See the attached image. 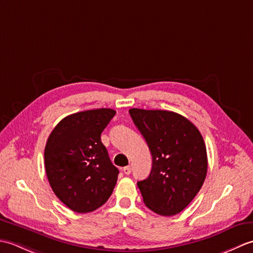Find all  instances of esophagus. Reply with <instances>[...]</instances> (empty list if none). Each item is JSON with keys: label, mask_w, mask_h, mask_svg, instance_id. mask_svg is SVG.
<instances>
[{"label": "esophagus", "mask_w": 253, "mask_h": 253, "mask_svg": "<svg viewBox=\"0 0 253 253\" xmlns=\"http://www.w3.org/2000/svg\"><path fill=\"white\" fill-rule=\"evenodd\" d=\"M123 171H124V174L129 175L131 173V166L130 165L125 166V168H124V169H123Z\"/></svg>", "instance_id": "obj_1"}]
</instances>
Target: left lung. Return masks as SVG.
<instances>
[{
    "label": "left lung",
    "instance_id": "obj_1",
    "mask_svg": "<svg viewBox=\"0 0 253 253\" xmlns=\"http://www.w3.org/2000/svg\"><path fill=\"white\" fill-rule=\"evenodd\" d=\"M129 114L152 154V169L138 181L143 202L163 216L181 212L206 179L207 149L200 131L175 112L131 109Z\"/></svg>",
    "mask_w": 253,
    "mask_h": 253
}]
</instances>
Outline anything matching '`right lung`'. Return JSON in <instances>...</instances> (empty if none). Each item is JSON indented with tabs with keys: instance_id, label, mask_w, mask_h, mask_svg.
I'll list each match as a JSON object with an SVG mask.
<instances>
[{
	"instance_id": "obj_1",
	"label": "right lung",
	"mask_w": 253,
	"mask_h": 253,
	"mask_svg": "<svg viewBox=\"0 0 253 253\" xmlns=\"http://www.w3.org/2000/svg\"><path fill=\"white\" fill-rule=\"evenodd\" d=\"M115 111L96 109L68 115L50 133L45 173L56 197L73 211L88 213L107 201L118 171L101 141Z\"/></svg>"
}]
</instances>
